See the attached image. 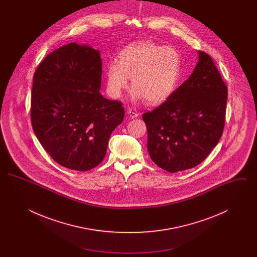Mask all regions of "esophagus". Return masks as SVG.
<instances>
[{"mask_svg":"<svg viewBox=\"0 0 257 257\" xmlns=\"http://www.w3.org/2000/svg\"><path fill=\"white\" fill-rule=\"evenodd\" d=\"M127 112H128V114H129V116H130L131 118H136V117H138L139 114H140L138 111H136V110H132V109H128Z\"/></svg>","mask_w":257,"mask_h":257,"instance_id":"esophagus-1","label":"esophagus"}]
</instances>
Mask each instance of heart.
<instances>
[{
	"mask_svg": "<svg viewBox=\"0 0 257 257\" xmlns=\"http://www.w3.org/2000/svg\"><path fill=\"white\" fill-rule=\"evenodd\" d=\"M181 68L182 57L174 47L149 40L138 41L120 52L118 61L107 65V90L111 97H120L131 79L133 100L145 99L148 105H160L177 87Z\"/></svg>",
	"mask_w": 257,
	"mask_h": 257,
	"instance_id": "1",
	"label": "heart"
}]
</instances>
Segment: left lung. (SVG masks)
Here are the masks:
<instances>
[{
	"label": "left lung",
	"mask_w": 257,
	"mask_h": 257,
	"mask_svg": "<svg viewBox=\"0 0 257 257\" xmlns=\"http://www.w3.org/2000/svg\"><path fill=\"white\" fill-rule=\"evenodd\" d=\"M227 87L211 57L198 51L191 76L158 108L143 114L151 160L169 172L206 159L223 132Z\"/></svg>",
	"instance_id": "1"
}]
</instances>
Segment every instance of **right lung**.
Returning <instances> with one entry per match:
<instances>
[{
    "mask_svg": "<svg viewBox=\"0 0 257 257\" xmlns=\"http://www.w3.org/2000/svg\"><path fill=\"white\" fill-rule=\"evenodd\" d=\"M101 75L99 51L76 42L53 51L34 75V132L53 160L69 170L97 167L122 122V104L99 92Z\"/></svg>",
    "mask_w": 257,
    "mask_h": 257,
    "instance_id": "obj_1",
    "label": "right lung"
}]
</instances>
